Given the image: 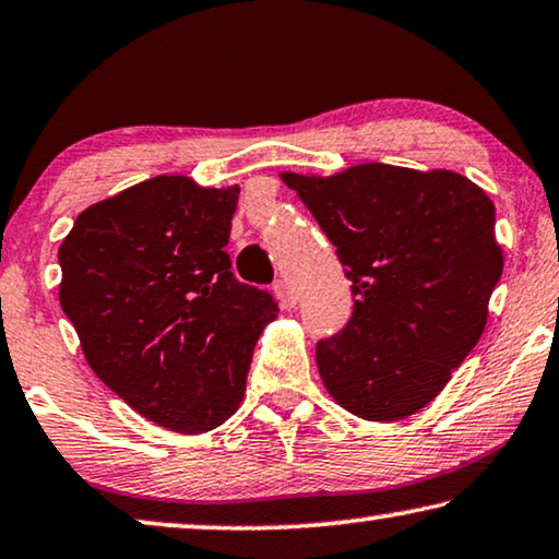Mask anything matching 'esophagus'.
<instances>
[{"label": "esophagus", "mask_w": 559, "mask_h": 559, "mask_svg": "<svg viewBox=\"0 0 559 559\" xmlns=\"http://www.w3.org/2000/svg\"><path fill=\"white\" fill-rule=\"evenodd\" d=\"M276 296H278V300H281V306L283 308H294L296 304H298V294H296V288L290 286L288 281H278L276 283Z\"/></svg>", "instance_id": "esophagus-1"}]
</instances>
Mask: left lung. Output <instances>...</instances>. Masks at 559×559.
<instances>
[{"instance_id": "obj_1", "label": "left lung", "mask_w": 559, "mask_h": 559, "mask_svg": "<svg viewBox=\"0 0 559 559\" xmlns=\"http://www.w3.org/2000/svg\"><path fill=\"white\" fill-rule=\"evenodd\" d=\"M335 246L353 316L318 341L335 401L366 420H403L460 368L502 276L495 206L455 171L360 164L343 174H283Z\"/></svg>"}]
</instances>
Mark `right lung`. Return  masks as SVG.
Returning a JSON list of instances; mask_svg holds the SVG:
<instances>
[{"instance_id":"obj_1","label":"right lung","mask_w":559,"mask_h":559,"mask_svg":"<svg viewBox=\"0 0 559 559\" xmlns=\"http://www.w3.org/2000/svg\"><path fill=\"white\" fill-rule=\"evenodd\" d=\"M238 186L156 176L88 206L59 246V304L86 362L162 428H218L246 393L253 345L278 313L224 251Z\"/></svg>"}]
</instances>
